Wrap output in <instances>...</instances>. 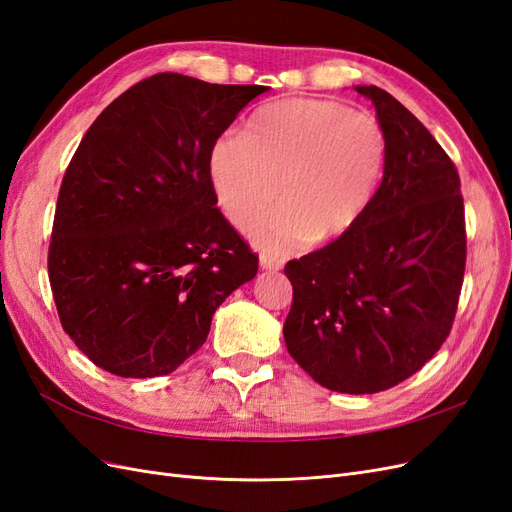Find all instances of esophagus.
<instances>
[{
    "instance_id": "obj_1",
    "label": "esophagus",
    "mask_w": 512,
    "mask_h": 512,
    "mask_svg": "<svg viewBox=\"0 0 512 512\" xmlns=\"http://www.w3.org/2000/svg\"><path fill=\"white\" fill-rule=\"evenodd\" d=\"M260 267L267 269V271H280L284 267V262L275 256L269 254H260Z\"/></svg>"
}]
</instances>
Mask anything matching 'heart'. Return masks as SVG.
<instances>
[{"label":"heart","instance_id":"1","mask_svg":"<svg viewBox=\"0 0 512 512\" xmlns=\"http://www.w3.org/2000/svg\"><path fill=\"white\" fill-rule=\"evenodd\" d=\"M389 141L382 123L333 100L288 98L260 106L243 136L224 134L209 177L230 222L247 228L276 199L283 207L252 227L254 243L288 254L324 245L361 222L382 181Z\"/></svg>","mask_w":512,"mask_h":512}]
</instances>
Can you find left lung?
<instances>
[{
    "label": "left lung",
    "instance_id": "obj_1",
    "mask_svg": "<svg viewBox=\"0 0 512 512\" xmlns=\"http://www.w3.org/2000/svg\"><path fill=\"white\" fill-rule=\"evenodd\" d=\"M354 89L376 106L389 160L361 222L284 267V339L318 384L365 395L416 374L451 333L466 213L457 168L423 123L389 91Z\"/></svg>",
    "mask_w": 512,
    "mask_h": 512
}]
</instances>
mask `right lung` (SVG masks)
<instances>
[{
    "mask_svg": "<svg viewBox=\"0 0 512 512\" xmlns=\"http://www.w3.org/2000/svg\"><path fill=\"white\" fill-rule=\"evenodd\" d=\"M262 85L160 72L91 123L61 181L49 282L61 327L121 378L175 371L258 271L209 177L213 143Z\"/></svg>",
    "mask_w": 512,
    "mask_h": 512,
    "instance_id": "add662e5",
    "label": "right lung"
}]
</instances>
